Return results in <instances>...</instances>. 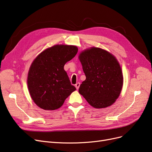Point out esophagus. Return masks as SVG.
Segmentation results:
<instances>
[{"label": "esophagus", "mask_w": 152, "mask_h": 152, "mask_svg": "<svg viewBox=\"0 0 152 152\" xmlns=\"http://www.w3.org/2000/svg\"><path fill=\"white\" fill-rule=\"evenodd\" d=\"M79 87H80V83H79V82H77V83L75 84L76 89L78 90V89H79Z\"/></svg>", "instance_id": "1"}]
</instances>
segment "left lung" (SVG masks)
<instances>
[{"label":"left lung","mask_w":152,"mask_h":152,"mask_svg":"<svg viewBox=\"0 0 152 152\" xmlns=\"http://www.w3.org/2000/svg\"><path fill=\"white\" fill-rule=\"evenodd\" d=\"M79 58L86 79L79 92L96 108L108 107L115 103L123 86L121 67L113 55L99 48L83 50Z\"/></svg>","instance_id":"left-lung-1"}]
</instances>
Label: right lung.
I'll return each instance as SVG.
<instances>
[{
    "mask_svg": "<svg viewBox=\"0 0 152 152\" xmlns=\"http://www.w3.org/2000/svg\"><path fill=\"white\" fill-rule=\"evenodd\" d=\"M77 52L75 45H55L44 50L32 62L27 84L31 98L38 107L46 110H56L76 90L64 66Z\"/></svg>",
    "mask_w": 152,
    "mask_h": 152,
    "instance_id": "1",
    "label": "right lung"
}]
</instances>
